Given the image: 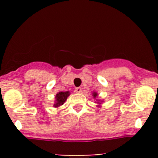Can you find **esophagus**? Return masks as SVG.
<instances>
[{"mask_svg": "<svg viewBox=\"0 0 158 158\" xmlns=\"http://www.w3.org/2000/svg\"><path fill=\"white\" fill-rule=\"evenodd\" d=\"M75 92L77 94H80L81 92V88H77L75 89Z\"/></svg>", "mask_w": 158, "mask_h": 158, "instance_id": "esophagus-1", "label": "esophagus"}]
</instances>
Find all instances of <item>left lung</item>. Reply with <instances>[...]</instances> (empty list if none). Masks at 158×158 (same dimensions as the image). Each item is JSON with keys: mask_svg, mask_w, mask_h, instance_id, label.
<instances>
[{"mask_svg": "<svg viewBox=\"0 0 158 158\" xmlns=\"http://www.w3.org/2000/svg\"><path fill=\"white\" fill-rule=\"evenodd\" d=\"M92 96H93L94 99H95V103H97V107H99V108H100V107H102V104L103 102H104V100H102V99H98V97H99V94H98L97 92L96 91H93V93H92Z\"/></svg>", "mask_w": 158, "mask_h": 158, "instance_id": "left-lung-1", "label": "left lung"}]
</instances>
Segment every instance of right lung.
<instances>
[{
    "instance_id": "1",
    "label": "right lung",
    "mask_w": 158,
    "mask_h": 158,
    "mask_svg": "<svg viewBox=\"0 0 158 158\" xmlns=\"http://www.w3.org/2000/svg\"><path fill=\"white\" fill-rule=\"evenodd\" d=\"M70 95V91H68H68H60L56 94L55 97V102L53 105L54 108H58L62 106Z\"/></svg>"
}]
</instances>
